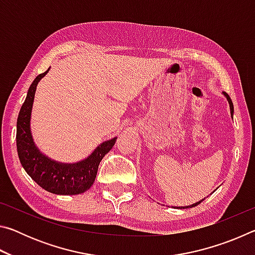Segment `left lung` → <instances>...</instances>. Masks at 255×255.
Segmentation results:
<instances>
[{"mask_svg":"<svg viewBox=\"0 0 255 255\" xmlns=\"http://www.w3.org/2000/svg\"><path fill=\"white\" fill-rule=\"evenodd\" d=\"M223 94L224 96L226 97V99H227V101H228V103H230V109H231V116H232V118H233V114H234V107H233V102H232V100H231V98H230V96H228V94L226 93V92H223ZM202 201V200H201ZM201 201H198V202H196V204H193V205H191V206H187V207H181V209L182 208H192V207H195V206H197V205H199ZM175 208V207H174ZM176 208H180V207H176Z\"/></svg>","mask_w":255,"mask_h":255,"instance_id":"left-lung-1","label":"left lung"}]
</instances>
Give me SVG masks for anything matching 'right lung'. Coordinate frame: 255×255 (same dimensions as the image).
Wrapping results in <instances>:
<instances>
[{
    "label": "right lung",
    "mask_w": 255,
    "mask_h": 255,
    "mask_svg": "<svg viewBox=\"0 0 255 255\" xmlns=\"http://www.w3.org/2000/svg\"><path fill=\"white\" fill-rule=\"evenodd\" d=\"M48 71L49 68L33 80L19 112L16 122V149L19 159L25 172L46 191L55 195H80L91 188L96 180L99 164L114 147L117 137L100 144L90 156L77 163H59L42 154L33 143L30 118L38 82Z\"/></svg>",
    "instance_id": "add662e5"
}]
</instances>
